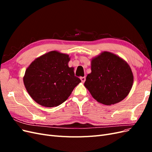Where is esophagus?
I'll return each instance as SVG.
<instances>
[{"mask_svg":"<svg viewBox=\"0 0 152 152\" xmlns=\"http://www.w3.org/2000/svg\"><path fill=\"white\" fill-rule=\"evenodd\" d=\"M80 80H81V82H82V83H84V82L86 81V77H80Z\"/></svg>","mask_w":152,"mask_h":152,"instance_id":"obj_1","label":"esophagus"}]
</instances>
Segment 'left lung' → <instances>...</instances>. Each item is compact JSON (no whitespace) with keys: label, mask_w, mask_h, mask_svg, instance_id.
I'll list each match as a JSON object with an SVG mask.
<instances>
[{"label":"left lung","mask_w":152,"mask_h":152,"mask_svg":"<svg viewBox=\"0 0 152 152\" xmlns=\"http://www.w3.org/2000/svg\"><path fill=\"white\" fill-rule=\"evenodd\" d=\"M91 72L84 86L93 98L104 105L125 99L132 89L134 77L130 66L117 55L103 51L91 59Z\"/></svg>","instance_id":"obj_1"}]
</instances>
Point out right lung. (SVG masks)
<instances>
[{
  "label": "right lung",
  "instance_id": "1",
  "mask_svg": "<svg viewBox=\"0 0 152 152\" xmlns=\"http://www.w3.org/2000/svg\"><path fill=\"white\" fill-rule=\"evenodd\" d=\"M68 54L52 50L37 58L26 68L25 88L36 103L45 107L59 106L68 98L81 80L69 67Z\"/></svg>",
  "mask_w": 152,
  "mask_h": 152
}]
</instances>
